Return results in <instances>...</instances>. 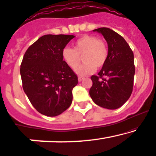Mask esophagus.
Returning a JSON list of instances; mask_svg holds the SVG:
<instances>
[{
    "mask_svg": "<svg viewBox=\"0 0 156 156\" xmlns=\"http://www.w3.org/2000/svg\"><path fill=\"white\" fill-rule=\"evenodd\" d=\"M83 76H79V77H78V81L79 82H81L82 81V80H83Z\"/></svg>",
    "mask_w": 156,
    "mask_h": 156,
    "instance_id": "obj_1",
    "label": "esophagus"
}]
</instances>
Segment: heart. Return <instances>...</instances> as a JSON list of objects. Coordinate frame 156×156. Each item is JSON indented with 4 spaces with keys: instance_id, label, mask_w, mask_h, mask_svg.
<instances>
[{
    "instance_id": "heart-1",
    "label": "heart",
    "mask_w": 156,
    "mask_h": 156,
    "mask_svg": "<svg viewBox=\"0 0 156 156\" xmlns=\"http://www.w3.org/2000/svg\"><path fill=\"white\" fill-rule=\"evenodd\" d=\"M83 57L84 62L76 69L80 76L90 74L97 69L103 67L108 57V48L104 40L93 35H85L73 43V48L65 47L62 57L71 69L77 67Z\"/></svg>"
}]
</instances>
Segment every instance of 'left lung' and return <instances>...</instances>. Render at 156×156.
Listing matches in <instances>:
<instances>
[{
	"mask_svg": "<svg viewBox=\"0 0 156 156\" xmlns=\"http://www.w3.org/2000/svg\"><path fill=\"white\" fill-rule=\"evenodd\" d=\"M108 43V57L105 64L93 75L89 94L97 105L110 110L120 108L128 100L133 87L134 55L125 40L109 28H99Z\"/></svg>",
	"mask_w": 156,
	"mask_h": 156,
	"instance_id": "obj_1",
	"label": "left lung"
}]
</instances>
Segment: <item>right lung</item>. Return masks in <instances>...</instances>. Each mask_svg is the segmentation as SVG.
Returning a JSON list of instances; mask_svg holds the SVG:
<instances>
[{"instance_id":"obj_1","label":"right lung","mask_w":156,"mask_h":156,"mask_svg":"<svg viewBox=\"0 0 156 156\" xmlns=\"http://www.w3.org/2000/svg\"><path fill=\"white\" fill-rule=\"evenodd\" d=\"M73 37L45 34L29 47L23 58V88L34 108L45 116H58L72 102L78 78L62 59V51Z\"/></svg>"}]
</instances>
